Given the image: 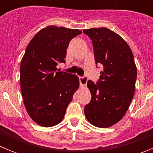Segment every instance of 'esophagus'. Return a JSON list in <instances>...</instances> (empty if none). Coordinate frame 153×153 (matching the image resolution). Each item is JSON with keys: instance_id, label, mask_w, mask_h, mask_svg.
<instances>
[{"instance_id": "esophagus-1", "label": "esophagus", "mask_w": 153, "mask_h": 153, "mask_svg": "<svg viewBox=\"0 0 153 153\" xmlns=\"http://www.w3.org/2000/svg\"><path fill=\"white\" fill-rule=\"evenodd\" d=\"M79 79L81 86H86V83H87V78H86V76H79Z\"/></svg>"}]
</instances>
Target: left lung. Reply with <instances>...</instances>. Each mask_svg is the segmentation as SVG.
<instances>
[{"instance_id": "8db88e82", "label": "left lung", "mask_w": 153, "mask_h": 153, "mask_svg": "<svg viewBox=\"0 0 153 153\" xmlns=\"http://www.w3.org/2000/svg\"><path fill=\"white\" fill-rule=\"evenodd\" d=\"M83 33L93 42L96 63L103 67L97 84L87 82L92 98L84 108L85 116L92 125L108 128L124 117L134 96V56L126 42L108 28H90Z\"/></svg>"}]
</instances>
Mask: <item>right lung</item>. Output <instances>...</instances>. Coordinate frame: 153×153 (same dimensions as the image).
<instances>
[{
    "instance_id": "obj_1",
    "label": "right lung",
    "mask_w": 153,
    "mask_h": 153,
    "mask_svg": "<svg viewBox=\"0 0 153 153\" xmlns=\"http://www.w3.org/2000/svg\"><path fill=\"white\" fill-rule=\"evenodd\" d=\"M78 29L48 26L40 30L27 47L21 63V88L30 118L40 126L60 123L79 88L76 75L57 70L65 63L69 43Z\"/></svg>"
}]
</instances>
